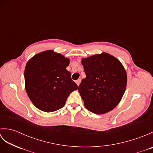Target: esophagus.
<instances>
[{
    "label": "esophagus",
    "instance_id": "obj_1",
    "mask_svg": "<svg viewBox=\"0 0 153 153\" xmlns=\"http://www.w3.org/2000/svg\"><path fill=\"white\" fill-rule=\"evenodd\" d=\"M81 81H82V79H78L76 81V83H77V85H78V86L79 85V84L81 83Z\"/></svg>",
    "mask_w": 153,
    "mask_h": 153
}]
</instances>
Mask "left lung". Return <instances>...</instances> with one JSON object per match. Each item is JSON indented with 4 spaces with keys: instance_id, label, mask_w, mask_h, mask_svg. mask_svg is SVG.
<instances>
[{
    "instance_id": "8db88e82",
    "label": "left lung",
    "mask_w": 153,
    "mask_h": 153,
    "mask_svg": "<svg viewBox=\"0 0 153 153\" xmlns=\"http://www.w3.org/2000/svg\"><path fill=\"white\" fill-rule=\"evenodd\" d=\"M86 74L78 91L86 108L102 114L113 110L124 94L127 74L120 62L108 53L82 60Z\"/></svg>"
}]
</instances>
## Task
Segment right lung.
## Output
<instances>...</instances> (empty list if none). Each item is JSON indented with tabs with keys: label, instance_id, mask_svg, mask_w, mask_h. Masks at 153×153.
Wrapping results in <instances>:
<instances>
[{
	"label": "right lung",
	"instance_id": "1",
	"mask_svg": "<svg viewBox=\"0 0 153 153\" xmlns=\"http://www.w3.org/2000/svg\"><path fill=\"white\" fill-rule=\"evenodd\" d=\"M70 60L53 51L42 52L27 62L25 89L37 108L51 112L64 106L70 94L78 88L66 68Z\"/></svg>",
	"mask_w": 153,
	"mask_h": 153
}]
</instances>
